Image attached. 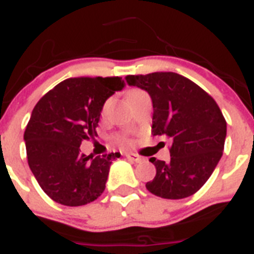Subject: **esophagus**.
Wrapping results in <instances>:
<instances>
[{
  "label": "esophagus",
  "instance_id": "1",
  "mask_svg": "<svg viewBox=\"0 0 254 254\" xmlns=\"http://www.w3.org/2000/svg\"><path fill=\"white\" fill-rule=\"evenodd\" d=\"M125 156H127V159L130 160V161H134V163H139V161L143 160V157L139 156V155H135V153H127Z\"/></svg>",
  "mask_w": 254,
  "mask_h": 254
}]
</instances>
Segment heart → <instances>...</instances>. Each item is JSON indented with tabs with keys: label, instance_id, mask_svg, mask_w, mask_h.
I'll return each instance as SVG.
<instances>
[{
	"label": "heart",
	"instance_id": "heart-1",
	"mask_svg": "<svg viewBox=\"0 0 254 254\" xmlns=\"http://www.w3.org/2000/svg\"><path fill=\"white\" fill-rule=\"evenodd\" d=\"M137 93H140V90H133V91H130V93H129V95H127V99H129V98H130V97H133L134 94H137ZM107 106H108V102H106V103H104V106H103V111L106 110V108H107ZM123 142H125V143H127V142H129V139H127V138H124Z\"/></svg>",
	"mask_w": 254,
	"mask_h": 254
}]
</instances>
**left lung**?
Returning a JSON list of instances; mask_svg holds the SVG:
<instances>
[{"instance_id": "8db88e82", "label": "left lung", "mask_w": 254, "mask_h": 254, "mask_svg": "<svg viewBox=\"0 0 254 254\" xmlns=\"http://www.w3.org/2000/svg\"><path fill=\"white\" fill-rule=\"evenodd\" d=\"M127 82L152 99V134L170 138V161L150 159L156 176L147 190L164 199H185L209 180L223 153L226 120L205 90L174 72L129 74Z\"/></svg>"}]
</instances>
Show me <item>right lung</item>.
I'll return each instance as SVG.
<instances>
[{"instance_id": "add662e5", "label": "right lung", "mask_w": 254, "mask_h": 254, "mask_svg": "<svg viewBox=\"0 0 254 254\" xmlns=\"http://www.w3.org/2000/svg\"><path fill=\"white\" fill-rule=\"evenodd\" d=\"M125 86L121 77H74L62 81L37 102L24 131L27 159L44 192L57 203L80 206L106 189L112 161L81 153L82 140L97 135L104 102Z\"/></svg>"}]
</instances>
